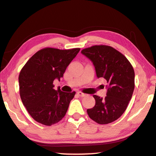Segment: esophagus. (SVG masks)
I'll list each match as a JSON object with an SVG mask.
<instances>
[{"label": "esophagus", "instance_id": "34e87169", "mask_svg": "<svg viewBox=\"0 0 156 156\" xmlns=\"http://www.w3.org/2000/svg\"><path fill=\"white\" fill-rule=\"evenodd\" d=\"M77 95L78 96H80V97H84L86 96V94H84V93H83V92H81V91H78L77 92Z\"/></svg>", "mask_w": 156, "mask_h": 156}]
</instances>
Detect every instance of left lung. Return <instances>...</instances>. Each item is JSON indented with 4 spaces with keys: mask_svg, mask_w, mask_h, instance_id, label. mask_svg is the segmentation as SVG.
Masks as SVG:
<instances>
[{
    "mask_svg": "<svg viewBox=\"0 0 156 156\" xmlns=\"http://www.w3.org/2000/svg\"><path fill=\"white\" fill-rule=\"evenodd\" d=\"M81 53L93 62L98 78L107 80V96L94 95L96 105L87 110L89 118L105 125L113 122L123 114L133 95L135 73L127 58L113 47L94 45Z\"/></svg>",
    "mask_w": 156,
    "mask_h": 156,
    "instance_id": "left-lung-1",
    "label": "left lung"
}]
</instances>
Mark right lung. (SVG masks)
<instances>
[{"instance_id": "1", "label": "right lung", "mask_w": 156, "mask_h": 156, "mask_svg": "<svg viewBox=\"0 0 156 156\" xmlns=\"http://www.w3.org/2000/svg\"><path fill=\"white\" fill-rule=\"evenodd\" d=\"M80 48H44L31 56L21 69L18 81L21 100L36 122L51 126L65 115L76 92L55 90V79L62 78Z\"/></svg>"}]
</instances>
